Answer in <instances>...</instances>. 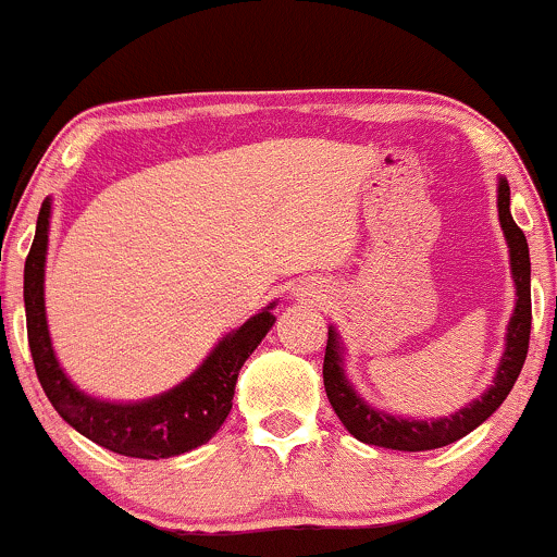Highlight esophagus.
Masks as SVG:
<instances>
[{
	"label": "esophagus",
	"mask_w": 557,
	"mask_h": 557,
	"mask_svg": "<svg viewBox=\"0 0 557 557\" xmlns=\"http://www.w3.org/2000/svg\"><path fill=\"white\" fill-rule=\"evenodd\" d=\"M298 296L304 298V300H317L319 296H322V293L314 290V287H309V285H306V287H298Z\"/></svg>",
	"instance_id": "esophagus-1"
}]
</instances>
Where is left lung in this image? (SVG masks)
I'll use <instances>...</instances> for the list:
<instances>
[{"label": "left lung", "mask_w": 557, "mask_h": 557, "mask_svg": "<svg viewBox=\"0 0 557 557\" xmlns=\"http://www.w3.org/2000/svg\"><path fill=\"white\" fill-rule=\"evenodd\" d=\"M497 216H500L505 243H508L510 274H513L516 285V309L510 314L508 332H505V350L500 363H497V372L492 376V385L476 400L466 403L463 408H458L450 417H395V413L374 408L372 403H367L356 393L354 382L348 380L343 367L345 345L341 343L337 330L330 324L322 367L324 389H327V398L332 408H335L337 419L343 421L345 430L354 434L356 440L367 445L389 447V450H434V447L450 445L466 437L469 432H474L508 398L516 380H519L529 350V330H532V261H529L527 238H523L521 227L510 216V185L505 177L497 181Z\"/></svg>", "instance_id": "1"}]
</instances>
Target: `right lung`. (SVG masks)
Instances as JSON below:
<instances>
[{"label":"right lung","mask_w":557,"mask_h":557,"mask_svg":"<svg viewBox=\"0 0 557 557\" xmlns=\"http://www.w3.org/2000/svg\"><path fill=\"white\" fill-rule=\"evenodd\" d=\"M49 222H52V198H47L38 212L36 238L28 259H25L23 300L30 356H34L38 382L54 411L83 437L127 458L159 461V458L183 456V453L209 443L216 430L225 424L230 408H233L240 367L272 330V309L277 306V300L264 306L238 330L227 332L214 345L212 354L201 361V367L168 393L133 403L94 398V395L83 393L65 374V369L57 361L52 337H49L47 306H44Z\"/></svg>","instance_id":"add662e5"}]
</instances>
